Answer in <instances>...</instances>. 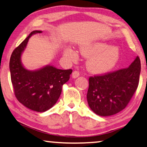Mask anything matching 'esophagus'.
<instances>
[{"label": "esophagus", "mask_w": 147, "mask_h": 147, "mask_svg": "<svg viewBox=\"0 0 147 147\" xmlns=\"http://www.w3.org/2000/svg\"><path fill=\"white\" fill-rule=\"evenodd\" d=\"M80 76V73L78 71H73V74H72V76H73V78H76L78 77V76Z\"/></svg>", "instance_id": "esophagus-1"}]
</instances>
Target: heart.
<instances>
[{
  "label": "heart",
  "instance_id": "1",
  "mask_svg": "<svg viewBox=\"0 0 147 147\" xmlns=\"http://www.w3.org/2000/svg\"><path fill=\"white\" fill-rule=\"evenodd\" d=\"M80 52L88 57L87 67L90 71L97 73H103L115 67L120 58V51L117 47L111 46L103 42H95L82 46ZM64 54L71 60H75L78 53L71 49H66Z\"/></svg>",
  "mask_w": 147,
  "mask_h": 147
}]
</instances>
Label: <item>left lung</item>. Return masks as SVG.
Segmentation results:
<instances>
[{"label": "left lung", "mask_w": 147, "mask_h": 147, "mask_svg": "<svg viewBox=\"0 0 147 147\" xmlns=\"http://www.w3.org/2000/svg\"><path fill=\"white\" fill-rule=\"evenodd\" d=\"M140 72L141 61L137 56L129 67L90 76L87 93L90 109L102 116L124 109L138 87Z\"/></svg>", "instance_id": "obj_1"}]
</instances>
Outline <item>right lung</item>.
I'll return each mask as SVG.
<instances>
[{"label":"right lung","mask_w":147,"mask_h":147,"mask_svg":"<svg viewBox=\"0 0 147 147\" xmlns=\"http://www.w3.org/2000/svg\"><path fill=\"white\" fill-rule=\"evenodd\" d=\"M32 31L14 49L10 59L11 81L16 98L27 108L45 112L54 105L61 95L62 86L69 80L73 70L58 69L48 65L35 71L25 69L21 63V55L32 34Z\"/></svg>","instance_id":"add662e5"}]
</instances>
